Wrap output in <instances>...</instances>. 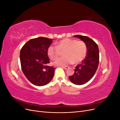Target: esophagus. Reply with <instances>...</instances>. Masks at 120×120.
Segmentation results:
<instances>
[{"label": "esophagus", "instance_id": "esophagus-1", "mask_svg": "<svg viewBox=\"0 0 120 120\" xmlns=\"http://www.w3.org/2000/svg\"><path fill=\"white\" fill-rule=\"evenodd\" d=\"M62 68L64 69H65V70H67V69H68V66H64V67H62Z\"/></svg>", "mask_w": 120, "mask_h": 120}]
</instances>
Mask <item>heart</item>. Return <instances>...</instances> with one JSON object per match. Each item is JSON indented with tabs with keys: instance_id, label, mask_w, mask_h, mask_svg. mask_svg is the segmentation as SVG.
<instances>
[{
	"instance_id": "heart-1",
	"label": "heart",
	"mask_w": 120,
	"mask_h": 120,
	"mask_svg": "<svg viewBox=\"0 0 120 120\" xmlns=\"http://www.w3.org/2000/svg\"><path fill=\"white\" fill-rule=\"evenodd\" d=\"M64 51V56L54 61L53 64L55 66H65L69 64L81 62L86 53V45L82 41L65 38L56 43V45L49 46L47 52L50 59L56 60L61 55V52Z\"/></svg>"
}]
</instances>
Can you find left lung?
I'll use <instances>...</instances> for the list:
<instances>
[{
  "label": "left lung",
  "mask_w": 120,
  "mask_h": 120,
  "mask_svg": "<svg viewBox=\"0 0 120 120\" xmlns=\"http://www.w3.org/2000/svg\"><path fill=\"white\" fill-rule=\"evenodd\" d=\"M86 45V55L81 64L75 67V73L69 77L70 81L75 85H82L91 79L96 73L99 63V50L97 43L86 36L75 35Z\"/></svg>",
  "instance_id": "obj_1"
}]
</instances>
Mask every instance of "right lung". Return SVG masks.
I'll return each instance as SVG.
<instances>
[{
    "instance_id": "add662e5",
    "label": "right lung",
    "mask_w": 120,
    "mask_h": 120,
    "mask_svg": "<svg viewBox=\"0 0 120 120\" xmlns=\"http://www.w3.org/2000/svg\"><path fill=\"white\" fill-rule=\"evenodd\" d=\"M52 39L39 37L31 39L24 44L20 52L21 67L24 75L32 84L43 86L52 80L56 68L49 63L47 50Z\"/></svg>"
}]
</instances>
